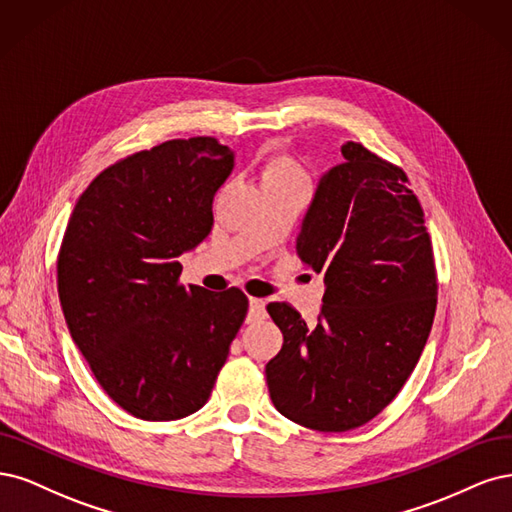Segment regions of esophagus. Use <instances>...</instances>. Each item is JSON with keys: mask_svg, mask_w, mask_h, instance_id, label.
<instances>
[{"mask_svg": "<svg viewBox=\"0 0 512 512\" xmlns=\"http://www.w3.org/2000/svg\"><path fill=\"white\" fill-rule=\"evenodd\" d=\"M263 317H266V302L251 298V302H249V323L261 321Z\"/></svg>", "mask_w": 512, "mask_h": 512, "instance_id": "34e87169", "label": "esophagus"}]
</instances>
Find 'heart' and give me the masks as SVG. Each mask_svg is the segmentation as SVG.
<instances>
[{"mask_svg": "<svg viewBox=\"0 0 512 512\" xmlns=\"http://www.w3.org/2000/svg\"><path fill=\"white\" fill-rule=\"evenodd\" d=\"M293 180H304V170L289 153L276 151L261 166V183H293Z\"/></svg>", "mask_w": 512, "mask_h": 512, "instance_id": "obj_1", "label": "heart"}]
</instances>
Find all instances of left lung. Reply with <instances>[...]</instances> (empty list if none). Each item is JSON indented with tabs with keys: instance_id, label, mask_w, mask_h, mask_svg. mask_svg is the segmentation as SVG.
I'll return each mask as SVG.
<instances>
[{
	"instance_id": "obj_1",
	"label": "left lung",
	"mask_w": 512,
	"mask_h": 512,
	"mask_svg": "<svg viewBox=\"0 0 512 512\" xmlns=\"http://www.w3.org/2000/svg\"><path fill=\"white\" fill-rule=\"evenodd\" d=\"M300 236V259L323 276L317 321L287 302L268 312L283 349L268 361L280 415L317 432H349L400 393L436 315V266L423 208L408 176L364 144H342Z\"/></svg>"
}]
</instances>
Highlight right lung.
I'll use <instances>...</instances> for the list:
<instances>
[{"label":"right lung","instance_id":"right-lung-1","mask_svg":"<svg viewBox=\"0 0 512 512\" xmlns=\"http://www.w3.org/2000/svg\"><path fill=\"white\" fill-rule=\"evenodd\" d=\"M232 170L217 138L161 142L97 174L65 227V323L97 383L138 419L200 410L249 310L238 287L180 283L178 257L210 234L214 193Z\"/></svg>","mask_w":512,"mask_h":512}]
</instances>
